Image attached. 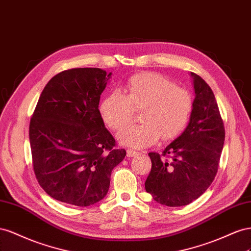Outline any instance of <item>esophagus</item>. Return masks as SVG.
<instances>
[{
    "instance_id": "obj_1",
    "label": "esophagus",
    "mask_w": 251,
    "mask_h": 251,
    "mask_svg": "<svg viewBox=\"0 0 251 251\" xmlns=\"http://www.w3.org/2000/svg\"><path fill=\"white\" fill-rule=\"evenodd\" d=\"M137 154H138V152L134 151L133 149H127V156L128 157H132V156L137 155Z\"/></svg>"
}]
</instances>
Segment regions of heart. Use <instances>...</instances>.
<instances>
[{"label":"heart","mask_w":251,"mask_h":251,"mask_svg":"<svg viewBox=\"0 0 251 251\" xmlns=\"http://www.w3.org/2000/svg\"><path fill=\"white\" fill-rule=\"evenodd\" d=\"M134 110L141 111V124L129 125L118 133L121 144L145 148L159 140H173L187 125L192 110L190 92L154 73L131 76L124 87V95L113 91L99 105L102 121L119 130L132 120Z\"/></svg>","instance_id":"obj_1"}]
</instances>
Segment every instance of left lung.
Instances as JSON below:
<instances>
[{
    "label": "left lung",
    "mask_w": 251,
    "mask_h": 251,
    "mask_svg": "<svg viewBox=\"0 0 251 251\" xmlns=\"http://www.w3.org/2000/svg\"><path fill=\"white\" fill-rule=\"evenodd\" d=\"M196 98L184 132L163 150L149 152L151 170L145 189L154 201L169 207L195 201L218 173L225 141L224 122L209 85L191 73Z\"/></svg>",
    "instance_id": "1"
}]
</instances>
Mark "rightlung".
<instances>
[{
    "label": "right lung",
    "instance_id": "right-lung-1",
    "mask_svg": "<svg viewBox=\"0 0 251 251\" xmlns=\"http://www.w3.org/2000/svg\"><path fill=\"white\" fill-rule=\"evenodd\" d=\"M111 73L73 68L43 89L29 124L35 177L48 196L89 206L107 195L112 169L126 155L99 113L100 96Z\"/></svg>",
    "mask_w": 251,
    "mask_h": 251
}]
</instances>
